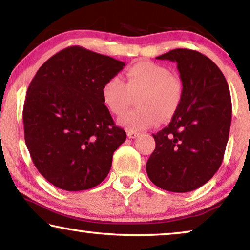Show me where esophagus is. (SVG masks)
Returning a JSON list of instances; mask_svg holds the SVG:
<instances>
[{
    "label": "esophagus",
    "mask_w": 250,
    "mask_h": 250,
    "mask_svg": "<svg viewBox=\"0 0 250 250\" xmlns=\"http://www.w3.org/2000/svg\"><path fill=\"white\" fill-rule=\"evenodd\" d=\"M126 135H128V137L129 138H136V137H138L139 136V132H137V131H133V130H126Z\"/></svg>",
    "instance_id": "34e87169"
}]
</instances>
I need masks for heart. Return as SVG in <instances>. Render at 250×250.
Here are the masks:
<instances>
[{"label":"heart","mask_w":250,"mask_h":250,"mask_svg":"<svg viewBox=\"0 0 250 250\" xmlns=\"http://www.w3.org/2000/svg\"><path fill=\"white\" fill-rule=\"evenodd\" d=\"M125 83L119 76H112L102 87V100L113 114L124 113L129 104L130 93L141 91L138 96L139 107L129 110L119 118V124L138 131L151 128L159 121L168 120L181 105L183 87L180 78L167 67L152 62H140L125 72Z\"/></svg>","instance_id":"obj_1"}]
</instances>
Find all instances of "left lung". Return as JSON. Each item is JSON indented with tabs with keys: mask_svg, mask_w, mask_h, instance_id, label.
<instances>
[{
	"mask_svg": "<svg viewBox=\"0 0 250 250\" xmlns=\"http://www.w3.org/2000/svg\"><path fill=\"white\" fill-rule=\"evenodd\" d=\"M177 64L183 96L169 125L155 133L146 164L152 183L175 193L191 192L220 167L231 125V98L219 67L199 51L170 50L158 56Z\"/></svg>",
	"mask_w": 250,
	"mask_h": 250,
	"instance_id": "left-lung-1",
	"label": "left lung"
}]
</instances>
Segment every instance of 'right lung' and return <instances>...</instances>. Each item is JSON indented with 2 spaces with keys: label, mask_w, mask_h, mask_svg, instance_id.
Returning a JSON list of instances; mask_svg holds the SVG:
<instances>
[{
  "label": "right lung",
  "mask_w": 250,
  "mask_h": 250,
  "mask_svg": "<svg viewBox=\"0 0 250 250\" xmlns=\"http://www.w3.org/2000/svg\"><path fill=\"white\" fill-rule=\"evenodd\" d=\"M125 64L73 46L40 67L23 106L25 145L39 173L56 188L84 191L107 176L125 140L102 100V87Z\"/></svg>",
  "instance_id": "right-lung-1"
}]
</instances>
